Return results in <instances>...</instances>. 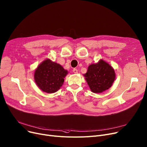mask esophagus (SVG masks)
Listing matches in <instances>:
<instances>
[{
  "mask_svg": "<svg viewBox=\"0 0 147 147\" xmlns=\"http://www.w3.org/2000/svg\"><path fill=\"white\" fill-rule=\"evenodd\" d=\"M73 73H75V74L78 73V70L77 69V68H74L73 70Z\"/></svg>",
  "mask_w": 147,
  "mask_h": 147,
  "instance_id": "esophagus-1",
  "label": "esophagus"
}]
</instances>
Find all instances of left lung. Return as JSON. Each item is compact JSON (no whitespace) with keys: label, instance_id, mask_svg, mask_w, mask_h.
Instances as JSON below:
<instances>
[{"label":"left lung","instance_id":"1","mask_svg":"<svg viewBox=\"0 0 147 147\" xmlns=\"http://www.w3.org/2000/svg\"><path fill=\"white\" fill-rule=\"evenodd\" d=\"M84 76L91 91L99 93L112 86L115 79V73L111 65L100 60L96 64L90 65Z\"/></svg>","mask_w":147,"mask_h":147}]
</instances>
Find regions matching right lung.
<instances>
[{
    "label": "right lung",
    "mask_w": 147,
    "mask_h": 147,
    "mask_svg": "<svg viewBox=\"0 0 147 147\" xmlns=\"http://www.w3.org/2000/svg\"><path fill=\"white\" fill-rule=\"evenodd\" d=\"M67 74V70L60 64L47 59L36 68L34 80L42 91L47 93H53L60 89Z\"/></svg>",
    "instance_id": "obj_1"
}]
</instances>
